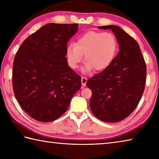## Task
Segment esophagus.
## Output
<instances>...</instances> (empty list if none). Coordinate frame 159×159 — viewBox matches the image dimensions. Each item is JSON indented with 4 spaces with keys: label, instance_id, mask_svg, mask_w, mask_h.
Masks as SVG:
<instances>
[{
    "label": "esophagus",
    "instance_id": "obj_1",
    "mask_svg": "<svg viewBox=\"0 0 159 159\" xmlns=\"http://www.w3.org/2000/svg\"><path fill=\"white\" fill-rule=\"evenodd\" d=\"M87 80H88L87 78H85L84 76H82V78H81V83H82V85L83 86V87L86 85V82H87Z\"/></svg>",
    "mask_w": 159,
    "mask_h": 159
}]
</instances>
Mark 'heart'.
I'll return each mask as SVG.
<instances>
[{"label":"heart","instance_id":"obj_1","mask_svg":"<svg viewBox=\"0 0 159 159\" xmlns=\"http://www.w3.org/2000/svg\"><path fill=\"white\" fill-rule=\"evenodd\" d=\"M116 38L109 32L88 31L77 39L75 44L68 45L66 56L69 66L75 69L84 55V72L100 71L112 63L117 52Z\"/></svg>","mask_w":159,"mask_h":159}]
</instances>
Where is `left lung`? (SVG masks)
I'll list each match as a JSON object with an SVG mask.
<instances>
[{
	"label": "left lung",
	"instance_id": "8db88e82",
	"mask_svg": "<svg viewBox=\"0 0 159 159\" xmlns=\"http://www.w3.org/2000/svg\"><path fill=\"white\" fill-rule=\"evenodd\" d=\"M111 29L120 51L112 63L88 80L92 90L90 107L93 114L102 121H120L138 107L144 93L147 66L135 40L115 25L99 26Z\"/></svg>",
	"mask_w": 159,
	"mask_h": 159
}]
</instances>
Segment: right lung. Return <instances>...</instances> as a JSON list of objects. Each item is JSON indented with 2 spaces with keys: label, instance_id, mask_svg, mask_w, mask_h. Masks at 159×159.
<instances>
[{
  "label": "right lung",
  "instance_id": "1",
  "mask_svg": "<svg viewBox=\"0 0 159 159\" xmlns=\"http://www.w3.org/2000/svg\"><path fill=\"white\" fill-rule=\"evenodd\" d=\"M78 24L45 25L22 43L12 65L13 91L24 111L41 122L53 121L68 109L81 78L68 66L67 42Z\"/></svg>",
  "mask_w": 159,
  "mask_h": 159
}]
</instances>
